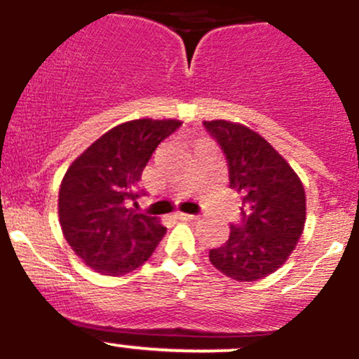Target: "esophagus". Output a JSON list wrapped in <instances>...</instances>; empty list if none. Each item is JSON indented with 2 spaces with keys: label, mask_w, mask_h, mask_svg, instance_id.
I'll use <instances>...</instances> for the list:
<instances>
[{
  "label": "esophagus",
  "mask_w": 359,
  "mask_h": 359,
  "mask_svg": "<svg viewBox=\"0 0 359 359\" xmlns=\"http://www.w3.org/2000/svg\"><path fill=\"white\" fill-rule=\"evenodd\" d=\"M177 217L180 219V221H196V215H193V214H184V212H179V214H177Z\"/></svg>",
  "instance_id": "34e87169"
}]
</instances>
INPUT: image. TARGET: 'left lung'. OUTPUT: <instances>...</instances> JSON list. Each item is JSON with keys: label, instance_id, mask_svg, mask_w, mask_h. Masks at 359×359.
<instances>
[{"label": "left lung", "instance_id": "8db88e82", "mask_svg": "<svg viewBox=\"0 0 359 359\" xmlns=\"http://www.w3.org/2000/svg\"><path fill=\"white\" fill-rule=\"evenodd\" d=\"M228 159L229 187L242 200V221L224 245L208 252L219 272L238 283L283 266L304 233L307 200L300 177L259 133L231 121H205Z\"/></svg>", "mask_w": 359, "mask_h": 359}]
</instances>
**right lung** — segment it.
<instances>
[{"mask_svg":"<svg viewBox=\"0 0 359 359\" xmlns=\"http://www.w3.org/2000/svg\"><path fill=\"white\" fill-rule=\"evenodd\" d=\"M182 124L179 119H135L107 131L66 170L57 212L73 252L102 276L119 277L152 256L166 228L130 203L152 152Z\"/></svg>","mask_w":359,"mask_h":359,"instance_id":"1","label":"right lung"}]
</instances>
